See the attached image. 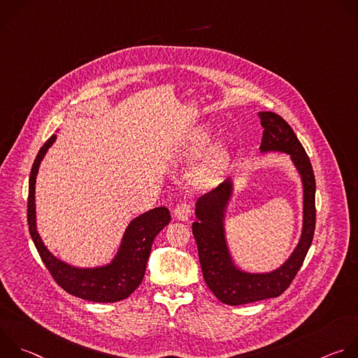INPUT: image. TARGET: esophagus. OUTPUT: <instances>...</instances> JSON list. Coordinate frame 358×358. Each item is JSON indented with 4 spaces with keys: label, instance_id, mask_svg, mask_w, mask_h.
Returning a JSON list of instances; mask_svg holds the SVG:
<instances>
[{
    "label": "esophagus",
    "instance_id": "1",
    "mask_svg": "<svg viewBox=\"0 0 358 358\" xmlns=\"http://www.w3.org/2000/svg\"><path fill=\"white\" fill-rule=\"evenodd\" d=\"M174 217L180 221H187L191 217V206L188 202H180L174 208Z\"/></svg>",
    "mask_w": 358,
    "mask_h": 358
}]
</instances>
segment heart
Masks as SVG:
<instances>
[{"label": "heart", "mask_w": 358, "mask_h": 358, "mask_svg": "<svg viewBox=\"0 0 358 358\" xmlns=\"http://www.w3.org/2000/svg\"><path fill=\"white\" fill-rule=\"evenodd\" d=\"M206 144H207V134L202 133L195 138L194 144L187 151V157L198 156L202 151V148L206 147ZM224 163H225V150L222 147H220L213 152V156L196 170L195 180L201 184H208V182L214 181L218 177V174L221 173Z\"/></svg>", "instance_id": "obj_1"}]
</instances>
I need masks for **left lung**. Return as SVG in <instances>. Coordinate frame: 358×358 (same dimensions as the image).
I'll list each match as a JSON object with an SVG mask.
<instances>
[{
  "mask_svg": "<svg viewBox=\"0 0 358 358\" xmlns=\"http://www.w3.org/2000/svg\"><path fill=\"white\" fill-rule=\"evenodd\" d=\"M262 151H283L293 160L303 182V231L290 258L271 273H246L235 268L225 242L224 213L232 194L228 178L203 194L195 206L192 234L207 286L225 304L239 306L280 296L292 283L312 245L316 228V180L309 156L293 129L279 115L261 112Z\"/></svg>",
  "mask_w": 358,
  "mask_h": 358,
  "instance_id": "left-lung-1",
  "label": "left lung"
}]
</instances>
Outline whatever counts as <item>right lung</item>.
<instances>
[{
  "label": "right lung",
  "mask_w": 358,
  "mask_h": 358,
  "mask_svg": "<svg viewBox=\"0 0 358 358\" xmlns=\"http://www.w3.org/2000/svg\"><path fill=\"white\" fill-rule=\"evenodd\" d=\"M55 138L57 136L52 134L45 141V144L38 151L31 169L27 210L31 238L50 276L54 278V280L65 292L71 293L72 296L99 303H113L123 300L129 297L141 283L152 241H155L157 234L166 225H169L171 220L170 211L166 207H159L133 220L124 232L116 258L108 266L94 269H79L57 259L43 246L36 232L35 224L36 173L45 152L52 145Z\"/></svg>",
  "instance_id": "add662e5"
}]
</instances>
